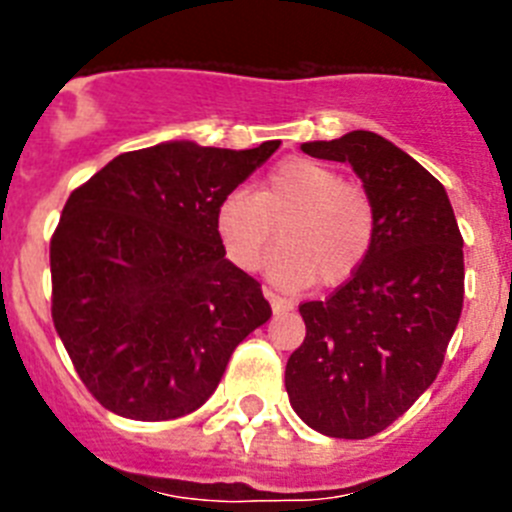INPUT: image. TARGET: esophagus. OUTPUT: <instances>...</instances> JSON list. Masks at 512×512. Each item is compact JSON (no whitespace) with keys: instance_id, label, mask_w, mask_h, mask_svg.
Returning <instances> with one entry per match:
<instances>
[{"instance_id":"esophagus-1","label":"esophagus","mask_w":512,"mask_h":512,"mask_svg":"<svg viewBox=\"0 0 512 512\" xmlns=\"http://www.w3.org/2000/svg\"><path fill=\"white\" fill-rule=\"evenodd\" d=\"M264 295H266V300L271 302V310H274V312H289V310H295V305H292V302L284 300V297H279V295H274L271 289H264Z\"/></svg>"}]
</instances>
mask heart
Here are the masks:
<instances>
[{
  "label": "heart",
  "mask_w": 512,
  "mask_h": 512,
  "mask_svg": "<svg viewBox=\"0 0 512 512\" xmlns=\"http://www.w3.org/2000/svg\"><path fill=\"white\" fill-rule=\"evenodd\" d=\"M217 238L238 269L256 271L279 241L271 277L284 287L346 282L372 251L377 207L361 184L295 156L266 174L259 192H230L215 212Z\"/></svg>",
  "instance_id": "b5f03b06"
}]
</instances>
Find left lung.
I'll return each mask as SVG.
<instances>
[{
  "mask_svg": "<svg viewBox=\"0 0 512 512\" xmlns=\"http://www.w3.org/2000/svg\"><path fill=\"white\" fill-rule=\"evenodd\" d=\"M302 151L354 166L377 207V233L346 284L300 305L307 336L284 387L318 433L369 438L441 372L464 305V241L443 184L382 135L354 130Z\"/></svg>",
  "mask_w": 512,
  "mask_h": 512,
  "instance_id": "1",
  "label": "left lung"
}]
</instances>
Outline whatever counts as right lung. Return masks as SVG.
I'll return each instance as SVG.
<instances>
[{
  "label": "right lung",
  "mask_w": 512,
  "mask_h": 512,
  "mask_svg": "<svg viewBox=\"0 0 512 512\" xmlns=\"http://www.w3.org/2000/svg\"><path fill=\"white\" fill-rule=\"evenodd\" d=\"M277 148L169 140L71 192L51 238V315L99 405L133 420L194 413L271 318L261 284L225 259L215 212Z\"/></svg>",
  "instance_id": "obj_1"
}]
</instances>
